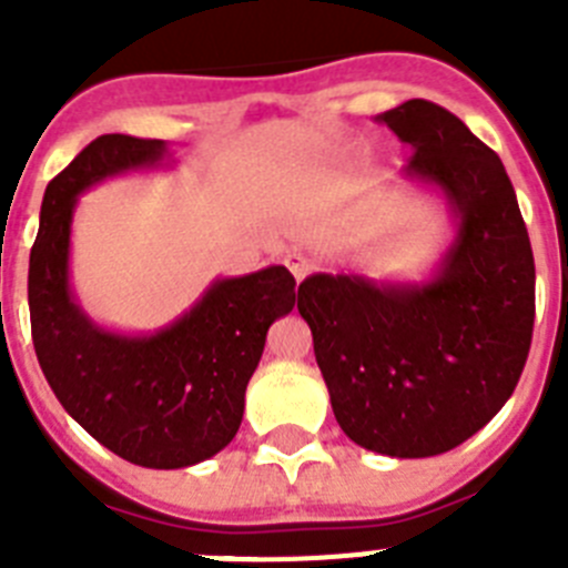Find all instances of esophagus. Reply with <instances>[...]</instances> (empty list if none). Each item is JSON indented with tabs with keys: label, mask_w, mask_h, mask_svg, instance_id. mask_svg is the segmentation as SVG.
<instances>
[{
	"label": "esophagus",
	"mask_w": 568,
	"mask_h": 568,
	"mask_svg": "<svg viewBox=\"0 0 568 568\" xmlns=\"http://www.w3.org/2000/svg\"><path fill=\"white\" fill-rule=\"evenodd\" d=\"M284 264H287L290 273L295 275V281L307 278V275L313 273V261L304 258V255H301V253H290L287 258H284Z\"/></svg>",
	"instance_id": "1"
}]
</instances>
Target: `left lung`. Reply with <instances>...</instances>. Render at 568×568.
I'll use <instances>...</instances> for the list:
<instances>
[{
	"label": "left lung",
	"mask_w": 568,
	"mask_h": 568,
	"mask_svg": "<svg viewBox=\"0 0 568 568\" xmlns=\"http://www.w3.org/2000/svg\"><path fill=\"white\" fill-rule=\"evenodd\" d=\"M440 187L458 235L426 284L315 273L298 287L335 420L364 449L433 458L484 429L518 386L535 327V258L504 162L458 115L409 99L378 115Z\"/></svg>",
	"instance_id": "left-lung-1"
}]
</instances>
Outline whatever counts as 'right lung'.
<instances>
[{
  "instance_id": "1",
  "label": "right lung",
  "mask_w": 568,
  "mask_h": 568,
  "mask_svg": "<svg viewBox=\"0 0 568 568\" xmlns=\"http://www.w3.org/2000/svg\"><path fill=\"white\" fill-rule=\"evenodd\" d=\"M164 153L162 139L99 135L48 184L28 304L39 366L64 413L130 464L182 469L222 453L239 433L270 324L295 307V278L287 267H267L213 281L190 313L155 335L97 327L68 281L77 195L108 175L153 168Z\"/></svg>"
}]
</instances>
